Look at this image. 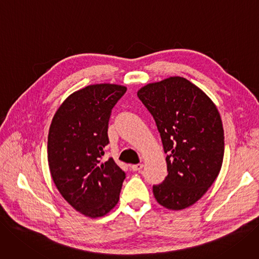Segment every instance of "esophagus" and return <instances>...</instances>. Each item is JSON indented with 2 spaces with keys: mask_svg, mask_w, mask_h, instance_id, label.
Segmentation results:
<instances>
[{
  "mask_svg": "<svg viewBox=\"0 0 259 259\" xmlns=\"http://www.w3.org/2000/svg\"><path fill=\"white\" fill-rule=\"evenodd\" d=\"M143 165L142 163H139V164H133V165H131V169L132 170H135V171H139V170H141L142 168H143Z\"/></svg>",
  "mask_w": 259,
  "mask_h": 259,
  "instance_id": "esophagus-1",
  "label": "esophagus"
}]
</instances>
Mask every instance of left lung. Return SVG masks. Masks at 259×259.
<instances>
[{"label":"left lung","mask_w":259,"mask_h":259,"mask_svg":"<svg viewBox=\"0 0 259 259\" xmlns=\"http://www.w3.org/2000/svg\"><path fill=\"white\" fill-rule=\"evenodd\" d=\"M138 97L154 117L166 154L168 174L152 187L155 198L170 210L192 206L223 163L224 130L215 104L181 76L149 83Z\"/></svg>","instance_id":"8db88e82"}]
</instances>
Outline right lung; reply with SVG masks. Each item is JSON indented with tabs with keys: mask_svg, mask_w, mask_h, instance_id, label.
Masks as SVG:
<instances>
[{
	"mask_svg": "<svg viewBox=\"0 0 259 259\" xmlns=\"http://www.w3.org/2000/svg\"><path fill=\"white\" fill-rule=\"evenodd\" d=\"M126 91L109 83L76 91L61 104L49 129L48 162L55 187L76 211L93 219L116 206L126 178L113 158L102 160L112 109Z\"/></svg>",
	"mask_w": 259,
	"mask_h": 259,
	"instance_id": "add662e5",
	"label": "right lung"
}]
</instances>
